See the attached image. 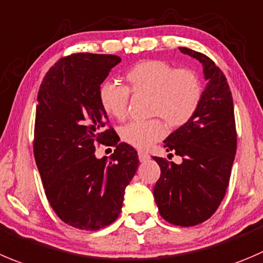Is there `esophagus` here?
<instances>
[{
	"mask_svg": "<svg viewBox=\"0 0 263 263\" xmlns=\"http://www.w3.org/2000/svg\"><path fill=\"white\" fill-rule=\"evenodd\" d=\"M138 159L139 161H147V160L149 159V155L147 154V152H143V151H138Z\"/></svg>",
	"mask_w": 263,
	"mask_h": 263,
	"instance_id": "obj_1",
	"label": "esophagus"
}]
</instances>
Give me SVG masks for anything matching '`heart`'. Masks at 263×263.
I'll return each instance as SVG.
<instances>
[{
	"instance_id": "1",
	"label": "heart",
	"mask_w": 263,
	"mask_h": 263,
	"mask_svg": "<svg viewBox=\"0 0 263 263\" xmlns=\"http://www.w3.org/2000/svg\"><path fill=\"white\" fill-rule=\"evenodd\" d=\"M126 86L104 82L98 91L102 109L114 119L127 114L132 94L149 96L148 115L159 116L146 121H130L120 129L125 143L137 148H148L171 127H181L192 120L202 99V84L197 73L189 68H177L164 61H144L125 72ZM162 118L164 120H161Z\"/></svg>"
}]
</instances>
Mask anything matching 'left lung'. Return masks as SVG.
I'll return each mask as SVG.
<instances>
[{
	"label": "left lung",
	"instance_id": "8db88e82",
	"mask_svg": "<svg viewBox=\"0 0 263 263\" xmlns=\"http://www.w3.org/2000/svg\"><path fill=\"white\" fill-rule=\"evenodd\" d=\"M179 50L202 64L208 84L191 121L164 141L166 151L181 156L182 164L154 157L161 171L154 196L165 221L189 227L211 218L223 200L236 154V126L223 72L206 55Z\"/></svg>",
	"mask_w": 263,
	"mask_h": 263
}]
</instances>
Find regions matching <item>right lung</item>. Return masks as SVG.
<instances>
[{"label": "right lung", "mask_w": 263, "mask_h": 263, "mask_svg": "<svg viewBox=\"0 0 263 263\" xmlns=\"http://www.w3.org/2000/svg\"><path fill=\"white\" fill-rule=\"evenodd\" d=\"M120 57L79 52L59 59L37 96L33 154L45 194L57 216L72 227L96 231L116 221L125 189L139 160L108 126L98 91ZM116 146L109 159L95 144Z\"/></svg>", "instance_id": "obj_1"}]
</instances>
